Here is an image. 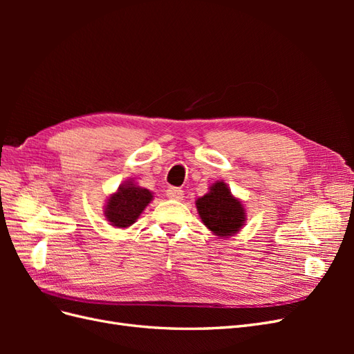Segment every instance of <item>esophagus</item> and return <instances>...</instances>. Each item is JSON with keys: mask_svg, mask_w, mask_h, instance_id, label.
Instances as JSON below:
<instances>
[{"mask_svg": "<svg viewBox=\"0 0 354 354\" xmlns=\"http://www.w3.org/2000/svg\"><path fill=\"white\" fill-rule=\"evenodd\" d=\"M167 196L169 199L180 201V199H183V190L178 187H169V189H167Z\"/></svg>", "mask_w": 354, "mask_h": 354, "instance_id": "esophagus-1", "label": "esophagus"}]
</instances>
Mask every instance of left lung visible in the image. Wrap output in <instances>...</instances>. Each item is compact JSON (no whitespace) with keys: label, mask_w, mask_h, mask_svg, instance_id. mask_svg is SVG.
Listing matches in <instances>:
<instances>
[{"label":"left lung","mask_w":354,"mask_h":354,"mask_svg":"<svg viewBox=\"0 0 354 354\" xmlns=\"http://www.w3.org/2000/svg\"><path fill=\"white\" fill-rule=\"evenodd\" d=\"M199 218L212 234L227 239L241 232L246 221V211L224 180L212 183L203 196L196 199Z\"/></svg>","instance_id":"8db88e82"}]
</instances>
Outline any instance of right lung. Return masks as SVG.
Listing matches in <instances>:
<instances>
[{"label":"right lung","mask_w":354,"mask_h":354,"mask_svg":"<svg viewBox=\"0 0 354 354\" xmlns=\"http://www.w3.org/2000/svg\"><path fill=\"white\" fill-rule=\"evenodd\" d=\"M152 201L153 192L138 186L133 180H127L106 199L103 216L111 226L127 229L138 220Z\"/></svg>","instance_id":"add662e5"}]
</instances>
